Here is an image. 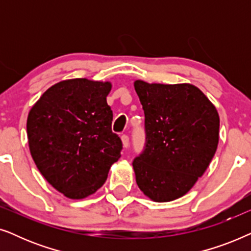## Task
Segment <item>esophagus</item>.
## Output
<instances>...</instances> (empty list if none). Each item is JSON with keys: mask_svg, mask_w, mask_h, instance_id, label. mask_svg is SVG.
<instances>
[{"mask_svg": "<svg viewBox=\"0 0 251 251\" xmlns=\"http://www.w3.org/2000/svg\"><path fill=\"white\" fill-rule=\"evenodd\" d=\"M121 140H122L123 147H125V149H128V146H129V137L126 136V135H123L121 137Z\"/></svg>", "mask_w": 251, "mask_h": 251, "instance_id": "34e87169", "label": "esophagus"}]
</instances>
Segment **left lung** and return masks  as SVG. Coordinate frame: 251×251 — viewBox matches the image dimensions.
Returning a JSON list of instances; mask_svg holds the SVG:
<instances>
[{"label":"left lung","mask_w":251,"mask_h":251,"mask_svg":"<svg viewBox=\"0 0 251 251\" xmlns=\"http://www.w3.org/2000/svg\"><path fill=\"white\" fill-rule=\"evenodd\" d=\"M145 113V151L132 162L136 183L154 202L187 193L205 173L219 142V115L191 83L133 82Z\"/></svg>","instance_id":"obj_1"}]
</instances>
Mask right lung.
<instances>
[{"instance_id":"add662e5","label":"right lung","mask_w":251,"mask_h":251,"mask_svg":"<svg viewBox=\"0 0 251 251\" xmlns=\"http://www.w3.org/2000/svg\"><path fill=\"white\" fill-rule=\"evenodd\" d=\"M109 81L70 78L51 85L27 118L30 155L46 180L72 200L94 194L121 156L112 132Z\"/></svg>"}]
</instances>
